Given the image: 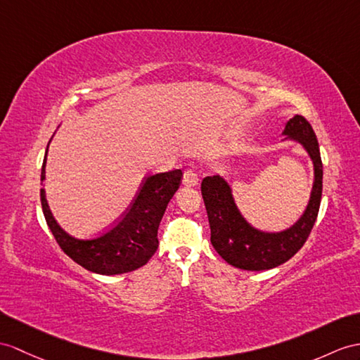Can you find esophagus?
<instances>
[{
	"mask_svg": "<svg viewBox=\"0 0 360 360\" xmlns=\"http://www.w3.org/2000/svg\"><path fill=\"white\" fill-rule=\"evenodd\" d=\"M181 183H183V185H185V186H188V188L197 186V185H198V175H197V172L192 171V169L185 171V174H183Z\"/></svg>",
	"mask_w": 360,
	"mask_h": 360,
	"instance_id": "obj_1",
	"label": "esophagus"
}]
</instances>
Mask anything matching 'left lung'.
<instances>
[{"label": "left lung", "instance_id": "obj_1", "mask_svg": "<svg viewBox=\"0 0 360 360\" xmlns=\"http://www.w3.org/2000/svg\"><path fill=\"white\" fill-rule=\"evenodd\" d=\"M285 139L301 143L313 162L314 181L309 205L292 227L281 232H262L250 226L235 205L232 189L220 175L205 177L201 195L210 226V243L226 262L243 270H269L284 264L309 238L316 221L322 197V160L316 134L302 116L285 124Z\"/></svg>", "mask_w": 360, "mask_h": 360}]
</instances>
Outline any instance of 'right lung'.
I'll return each mask as SVG.
<instances>
[{"instance_id": "add662e5", "label": "right lung", "mask_w": 360, "mask_h": 360, "mask_svg": "<svg viewBox=\"0 0 360 360\" xmlns=\"http://www.w3.org/2000/svg\"><path fill=\"white\" fill-rule=\"evenodd\" d=\"M46 163L47 151L41 181L46 180ZM181 175V169H174L146 177L122 220L93 240H77L56 223L44 189H41L42 212L59 248L79 266L99 275L128 274L145 266L159 248L157 231L166 206L180 186Z\"/></svg>"}]
</instances>
